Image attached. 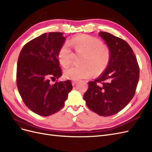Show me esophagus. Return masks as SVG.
Returning a JSON list of instances; mask_svg holds the SVG:
<instances>
[{"label":"esophagus","instance_id":"obj_1","mask_svg":"<svg viewBox=\"0 0 152 152\" xmlns=\"http://www.w3.org/2000/svg\"><path fill=\"white\" fill-rule=\"evenodd\" d=\"M77 82L78 81H77V80H72V84L73 86H75L77 83Z\"/></svg>","mask_w":152,"mask_h":152}]
</instances>
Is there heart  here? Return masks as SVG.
<instances>
[{"label": "heart", "mask_w": 152, "mask_h": 152, "mask_svg": "<svg viewBox=\"0 0 152 152\" xmlns=\"http://www.w3.org/2000/svg\"><path fill=\"white\" fill-rule=\"evenodd\" d=\"M71 44L77 54H83L82 66H70L63 71L65 77L72 80L88 79L95 74L99 75L107 68L111 53L108 45L96 37L88 35H79L72 39ZM73 53L67 43H64L59 49L58 58L59 63L65 67L71 63Z\"/></svg>", "instance_id": "b5f03b06"}]
</instances>
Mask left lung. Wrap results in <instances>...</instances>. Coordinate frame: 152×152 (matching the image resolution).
<instances>
[{
    "label": "left lung",
    "instance_id": "8db88e82",
    "mask_svg": "<svg viewBox=\"0 0 152 152\" xmlns=\"http://www.w3.org/2000/svg\"><path fill=\"white\" fill-rule=\"evenodd\" d=\"M99 35L110 49V60L99 77L88 82L84 99L92 111L108 117L121 111L134 97L140 68L132 49L125 40L104 31H100Z\"/></svg>",
    "mask_w": 152,
    "mask_h": 152
}]
</instances>
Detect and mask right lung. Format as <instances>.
I'll use <instances>...</instances> for the list:
<instances>
[{"instance_id": "add662e5", "label": "right lung", "mask_w": 152, "mask_h": 152, "mask_svg": "<svg viewBox=\"0 0 152 152\" xmlns=\"http://www.w3.org/2000/svg\"><path fill=\"white\" fill-rule=\"evenodd\" d=\"M65 40L61 32L44 34L26 44L18 57V91L26 107L40 116L59 111L73 88L69 80L50 83L62 75L58 54Z\"/></svg>"}]
</instances>
